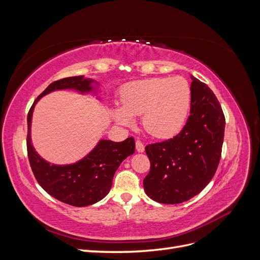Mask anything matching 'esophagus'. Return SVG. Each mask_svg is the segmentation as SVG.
I'll return each mask as SVG.
<instances>
[{
  "label": "esophagus",
  "mask_w": 260,
  "mask_h": 260,
  "mask_svg": "<svg viewBox=\"0 0 260 260\" xmlns=\"http://www.w3.org/2000/svg\"><path fill=\"white\" fill-rule=\"evenodd\" d=\"M136 147H137V151L139 152V153H143L144 151H145V147H144V144L141 142V141H137L136 142Z\"/></svg>",
  "instance_id": "obj_1"
}]
</instances>
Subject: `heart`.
<instances>
[{
	"label": "heart",
	"mask_w": 260,
	"mask_h": 260,
	"mask_svg": "<svg viewBox=\"0 0 260 260\" xmlns=\"http://www.w3.org/2000/svg\"><path fill=\"white\" fill-rule=\"evenodd\" d=\"M191 85L182 77L152 78L128 83L121 91V106L112 109L117 123L132 127L142 116L144 129L156 138H171L181 131L191 111Z\"/></svg>",
	"instance_id": "b5f03b06"
}]
</instances>
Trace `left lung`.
Segmentation results:
<instances>
[{
    "label": "left lung",
    "instance_id": "obj_1",
    "mask_svg": "<svg viewBox=\"0 0 260 260\" xmlns=\"http://www.w3.org/2000/svg\"><path fill=\"white\" fill-rule=\"evenodd\" d=\"M192 105L183 129L172 139L148 144L151 170L143 180L146 195L161 204L192 199L210 182L221 157L225 119L207 84L191 76Z\"/></svg>",
    "mask_w": 260,
    "mask_h": 260
}]
</instances>
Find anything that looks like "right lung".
Masks as SVG:
<instances>
[{"instance_id": "obj_1", "label": "right lung", "mask_w": 260, "mask_h": 260, "mask_svg": "<svg viewBox=\"0 0 260 260\" xmlns=\"http://www.w3.org/2000/svg\"><path fill=\"white\" fill-rule=\"evenodd\" d=\"M99 82L84 76L68 77L52 82L37 98L27 116L28 158L34 175L43 190L68 205L76 207L89 206L103 200L111 191L113 178L120 164L135 153L133 138L122 142L100 140L92 151L82 159L70 165H54L43 159L31 142V120L36 104L42 96L53 91L72 89L85 94L93 92Z\"/></svg>"}]
</instances>
